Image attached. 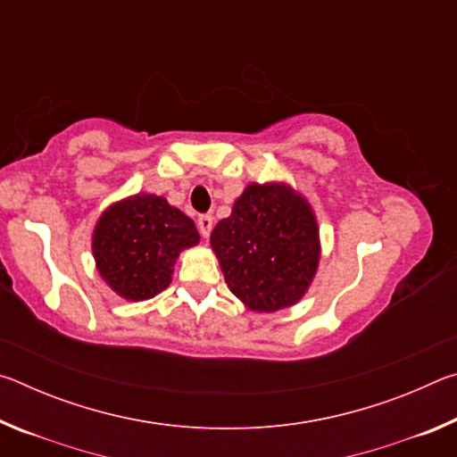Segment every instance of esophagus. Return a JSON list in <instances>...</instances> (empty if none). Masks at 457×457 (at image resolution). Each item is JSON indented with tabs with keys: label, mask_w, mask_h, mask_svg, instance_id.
<instances>
[{
	"label": "esophagus",
	"mask_w": 457,
	"mask_h": 457,
	"mask_svg": "<svg viewBox=\"0 0 457 457\" xmlns=\"http://www.w3.org/2000/svg\"><path fill=\"white\" fill-rule=\"evenodd\" d=\"M197 228H199V234H201V236L210 237L212 228H213V218H212V215H199Z\"/></svg>",
	"instance_id": "1"
}]
</instances>
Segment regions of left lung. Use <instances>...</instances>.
<instances>
[{
  "instance_id": "left-lung-1",
  "label": "left lung",
  "mask_w": 457,
  "mask_h": 457,
  "mask_svg": "<svg viewBox=\"0 0 457 457\" xmlns=\"http://www.w3.org/2000/svg\"><path fill=\"white\" fill-rule=\"evenodd\" d=\"M210 244L228 288L253 312L298 304L320 264L316 213L286 181L245 185Z\"/></svg>"
}]
</instances>
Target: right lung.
Listing matches in <instances>:
<instances>
[{"label": "right lung", "mask_w": 457, "mask_h": 457, "mask_svg": "<svg viewBox=\"0 0 457 457\" xmlns=\"http://www.w3.org/2000/svg\"><path fill=\"white\" fill-rule=\"evenodd\" d=\"M191 218L154 193L114 201L92 229L96 272L117 296L143 303L173 280L179 253L199 244Z\"/></svg>", "instance_id": "right-lung-1"}]
</instances>
